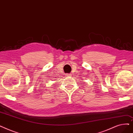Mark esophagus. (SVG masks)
<instances>
[{
	"label": "esophagus",
	"mask_w": 133,
	"mask_h": 133,
	"mask_svg": "<svg viewBox=\"0 0 133 133\" xmlns=\"http://www.w3.org/2000/svg\"><path fill=\"white\" fill-rule=\"evenodd\" d=\"M71 74H66V76H67V77H70L71 76Z\"/></svg>",
	"instance_id": "esophagus-1"
}]
</instances>
